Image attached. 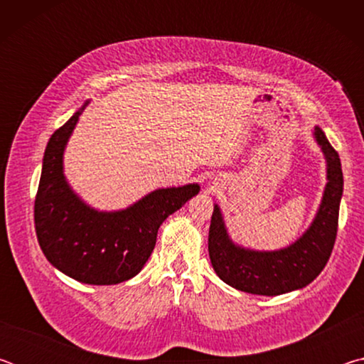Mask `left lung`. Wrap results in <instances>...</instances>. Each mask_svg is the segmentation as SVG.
Returning <instances> with one entry per match:
<instances>
[{"instance_id":"obj_1","label":"left lung","mask_w":364,"mask_h":364,"mask_svg":"<svg viewBox=\"0 0 364 364\" xmlns=\"http://www.w3.org/2000/svg\"><path fill=\"white\" fill-rule=\"evenodd\" d=\"M313 138L326 160V183L315 218L301 236L278 250H254L232 241L223 213L213 205L208 230V255L215 273L237 291L255 295L287 294L310 284L328 263L337 236L343 175L338 154L319 127Z\"/></svg>"}]
</instances>
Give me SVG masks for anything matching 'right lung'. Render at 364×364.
Returning a JSON list of instances; mask_svg holds the SVG:
<instances>
[{
  "instance_id": "right-lung-1",
  "label": "right lung",
  "mask_w": 364,
  "mask_h": 364,
  "mask_svg": "<svg viewBox=\"0 0 364 364\" xmlns=\"http://www.w3.org/2000/svg\"><path fill=\"white\" fill-rule=\"evenodd\" d=\"M85 104L49 138L35 199V230L48 262L83 284L132 279L149 260L160 225L199 193L197 183L159 188L122 210H97L70 188L64 152Z\"/></svg>"
}]
</instances>
